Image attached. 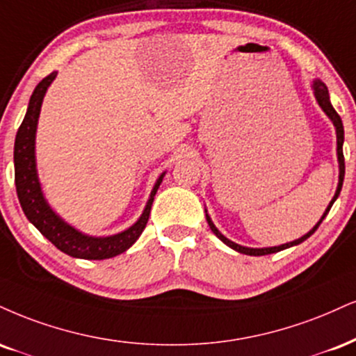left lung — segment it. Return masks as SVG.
I'll use <instances>...</instances> for the list:
<instances>
[{"label":"left lung","instance_id":"1","mask_svg":"<svg viewBox=\"0 0 356 356\" xmlns=\"http://www.w3.org/2000/svg\"><path fill=\"white\" fill-rule=\"evenodd\" d=\"M312 88H314L315 97H316V101H318L320 108H322V109H323V113L327 114L330 119H332L333 126H335V129H337V156H338V164H340V175H338V187H337L335 195H333L332 202L328 204L327 211L323 212L322 219H320L318 222H316V225L314 227V229L310 230V232L305 234V235H303V237H300V238H297V241L289 242V243H284V245H278V247L250 248V247H242V245H238V243H235V242H232V241H229V238H227V237H224V235H222V234L219 232V230H217V227L213 225V222L211 220V217H209V213H205V219H207V224H209V227H211L212 232L216 234L217 237H219L220 241L225 243V245H229L230 248H234V250L241 252V254H245V255H255V257H259V255H268V254H275V252L284 250V248H289V247L298 245V243H302L303 241H307V238L310 237V235L314 234L316 229H318V225L322 224V220L325 219V217H327V213L330 212V209H332V205H333V202H335V200H337V197L340 195L341 186H343V177H345V157H343V139H345V132H343V122H341V118H340V115H338L337 111L333 109L332 102H330V96H328V89H327V86H325V84L322 83V81H314V86H312ZM205 212H207V211H205Z\"/></svg>","mask_w":356,"mask_h":356}]
</instances>
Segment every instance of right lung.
Segmentation results:
<instances>
[{
    "instance_id": "obj_1",
    "label": "right lung",
    "mask_w": 356,
    "mask_h": 356,
    "mask_svg": "<svg viewBox=\"0 0 356 356\" xmlns=\"http://www.w3.org/2000/svg\"><path fill=\"white\" fill-rule=\"evenodd\" d=\"M54 78L56 72H51L49 76H46L36 86V89L31 94V99H29L26 115H24L23 122H21L18 129V134H16L15 184L21 209H23L28 220L54 247H58L59 250L64 252V254L86 260L111 259V257L126 252L139 238V235L143 234L145 225H147L149 213H151L154 195H156L157 189H159L164 174L157 179L156 186H154L151 192V197H149L147 204H145L143 216L139 217V220L134 225H131L124 232L109 235V237H91V235H86L79 232V230H76L74 227L66 224L49 207L44 195H42L41 184L38 181L36 172V157H34V139H36L38 118H40L42 97H44V94L48 91L49 84L53 83Z\"/></svg>"
}]
</instances>
